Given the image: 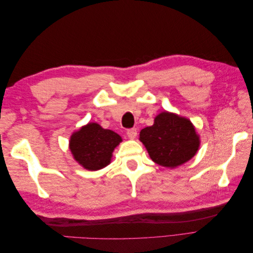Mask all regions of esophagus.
Here are the masks:
<instances>
[{
	"label": "esophagus",
	"instance_id": "34e87169",
	"mask_svg": "<svg viewBox=\"0 0 253 253\" xmlns=\"http://www.w3.org/2000/svg\"><path fill=\"white\" fill-rule=\"evenodd\" d=\"M126 135L128 137V139H135L137 136V129L136 128H129L126 131Z\"/></svg>",
	"mask_w": 253,
	"mask_h": 253
}]
</instances>
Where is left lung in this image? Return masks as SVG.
I'll list each match as a JSON object with an SVG mask.
<instances>
[{
  "label": "left lung",
  "mask_w": 253,
  "mask_h": 253,
  "mask_svg": "<svg viewBox=\"0 0 253 253\" xmlns=\"http://www.w3.org/2000/svg\"><path fill=\"white\" fill-rule=\"evenodd\" d=\"M139 140L153 162L169 169L189 162L201 145L191 120L167 111L157 115L154 125L141 129Z\"/></svg>",
  "instance_id": "left-lung-1"
}]
</instances>
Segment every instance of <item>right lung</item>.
<instances>
[{"label":"right lung","instance_id":"add662e5","mask_svg":"<svg viewBox=\"0 0 253 253\" xmlns=\"http://www.w3.org/2000/svg\"><path fill=\"white\" fill-rule=\"evenodd\" d=\"M122 141L112 129L103 128L96 122H88L75 131L70 138L74 159L88 171H97L109 166L115 148Z\"/></svg>","mask_w":253,"mask_h":253}]
</instances>
